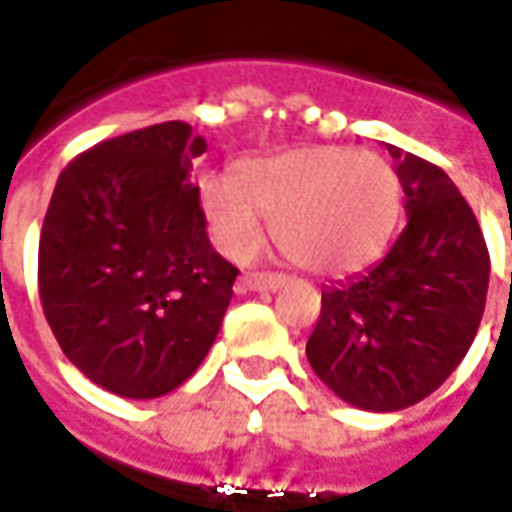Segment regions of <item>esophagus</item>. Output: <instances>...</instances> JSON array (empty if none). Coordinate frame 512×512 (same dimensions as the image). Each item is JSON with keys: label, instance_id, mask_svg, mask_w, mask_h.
<instances>
[{"label": "esophagus", "instance_id": "esophagus-1", "mask_svg": "<svg viewBox=\"0 0 512 512\" xmlns=\"http://www.w3.org/2000/svg\"><path fill=\"white\" fill-rule=\"evenodd\" d=\"M285 274H263V271H252L241 277V290H277L285 285Z\"/></svg>", "mask_w": 512, "mask_h": 512}]
</instances>
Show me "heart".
<instances>
[{
  "instance_id": "obj_1",
  "label": "heart",
  "mask_w": 512,
  "mask_h": 512,
  "mask_svg": "<svg viewBox=\"0 0 512 512\" xmlns=\"http://www.w3.org/2000/svg\"><path fill=\"white\" fill-rule=\"evenodd\" d=\"M200 197L230 255L255 252L266 216L282 255L312 274H348L373 263L400 211L395 169L376 153L334 145L246 161L235 183L208 178Z\"/></svg>"
}]
</instances>
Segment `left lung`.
I'll use <instances>...</instances> for the list:
<instances>
[{
    "mask_svg": "<svg viewBox=\"0 0 512 512\" xmlns=\"http://www.w3.org/2000/svg\"><path fill=\"white\" fill-rule=\"evenodd\" d=\"M406 194V227L384 260L323 290L307 359L365 411H400L436 392L480 329L491 257L447 172L386 145Z\"/></svg>",
    "mask_w": 512,
    "mask_h": 512,
    "instance_id": "obj_1",
    "label": "left lung"
}]
</instances>
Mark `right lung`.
<instances>
[{"label": "right lung", "mask_w": 512, "mask_h": 512, "mask_svg": "<svg viewBox=\"0 0 512 512\" xmlns=\"http://www.w3.org/2000/svg\"><path fill=\"white\" fill-rule=\"evenodd\" d=\"M183 120L84 150L43 219L38 288L62 354L120 397H161L202 365L238 268L208 241Z\"/></svg>", "instance_id": "right-lung-1"}]
</instances>
